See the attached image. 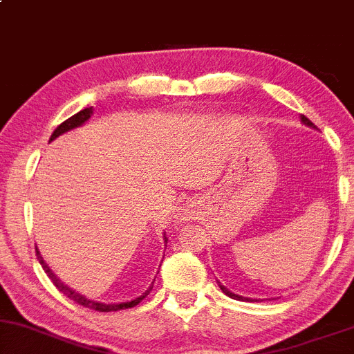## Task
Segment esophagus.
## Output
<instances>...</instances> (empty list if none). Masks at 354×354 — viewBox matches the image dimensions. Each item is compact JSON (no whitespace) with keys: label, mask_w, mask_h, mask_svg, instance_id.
Segmentation results:
<instances>
[{"label":"esophagus","mask_w":354,"mask_h":354,"mask_svg":"<svg viewBox=\"0 0 354 354\" xmlns=\"http://www.w3.org/2000/svg\"><path fill=\"white\" fill-rule=\"evenodd\" d=\"M180 218H177V219H191L192 218V211L189 207H184V209H180Z\"/></svg>","instance_id":"34e87169"}]
</instances>
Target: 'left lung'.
Returning <instances> with one entry per match:
<instances>
[{"instance_id":"8db88e82","label":"left lung","mask_w":354,"mask_h":354,"mask_svg":"<svg viewBox=\"0 0 354 354\" xmlns=\"http://www.w3.org/2000/svg\"><path fill=\"white\" fill-rule=\"evenodd\" d=\"M300 121H302V124H306V127H309V128H313V130H317V128L314 127V123L313 121H309L307 120L306 116H300ZM218 285H219V288H221V290L224 292V294L227 295V297H231V299H234V300H241V302H258V300L260 299H252V297H243V295H238V294H234V292H231L230 288H226L224 287V285L221 283V282H218ZM261 302V300H260Z\"/></svg>"}]
</instances>
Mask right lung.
<instances>
[{
    "mask_svg": "<svg viewBox=\"0 0 354 354\" xmlns=\"http://www.w3.org/2000/svg\"><path fill=\"white\" fill-rule=\"evenodd\" d=\"M93 115H94V109H93V106H91V108H84V109H81V111H79V113H75L74 116H71L69 120H66V121H64L62 124H59V127L55 128V131L52 133V136H50V140H48V143H50V142H54V140L57 138V136L64 135V133H67V131L74 130V128H79V127H82V124L87 123V121L91 120V116H93ZM167 241H169V239H167L165 233H163V243H165V246H167ZM37 258H39V261H40L41 268L45 270V273H47V275H48V279L52 280V283H54L55 287L59 288V290L62 292L64 295H66V297H69L71 300H74V302L81 304V306L87 307V309L100 310V313H111V310L130 309V307H135L136 304H140V302H142V300L145 299L148 294H150V290H151V288H153V282H151L150 287H148L147 290L143 292L142 295H140V297H135V299H133V300H128V302H113V304L97 302V300L87 299L86 295L79 294V292H75L74 288H71L69 285H66V283H64L62 280H60L59 277H57L55 273L52 272L50 267H48V265L45 263V260H44V258H41V254H40V252H39V248H37Z\"/></svg>",
    "mask_w": 354,
    "mask_h": 354,
    "instance_id": "add662e5",
    "label": "right lung"
}]
</instances>
